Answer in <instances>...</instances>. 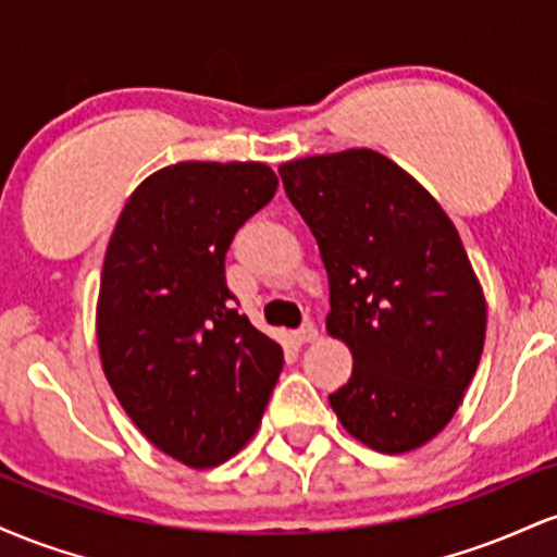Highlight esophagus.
Wrapping results in <instances>:
<instances>
[{"label":"esophagus","mask_w":557,"mask_h":557,"mask_svg":"<svg viewBox=\"0 0 557 557\" xmlns=\"http://www.w3.org/2000/svg\"><path fill=\"white\" fill-rule=\"evenodd\" d=\"M317 337H319V330H317L311 322H304V324H300V327L296 330V341H298V343H314Z\"/></svg>","instance_id":"1"}]
</instances>
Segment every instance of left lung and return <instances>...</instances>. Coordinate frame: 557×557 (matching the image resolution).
Masks as SVG:
<instances>
[{
	"label": "left lung",
	"mask_w": 557,
	"mask_h": 557,
	"mask_svg": "<svg viewBox=\"0 0 557 557\" xmlns=\"http://www.w3.org/2000/svg\"><path fill=\"white\" fill-rule=\"evenodd\" d=\"M280 177L327 270V332L354 354L332 411L372 450H417L445 430L482 359L487 304L461 235L372 149L293 159Z\"/></svg>",
	"instance_id": "1"
}]
</instances>
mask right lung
<instances>
[{"label": "right lung", "instance_id": "1", "mask_svg": "<svg viewBox=\"0 0 557 557\" xmlns=\"http://www.w3.org/2000/svg\"><path fill=\"white\" fill-rule=\"evenodd\" d=\"M261 162H177L127 198L96 304L101 369L133 424L190 469H212L253 437L283 348L235 309L225 253L272 201Z\"/></svg>", "mask_w": 557, "mask_h": 557}]
</instances>
